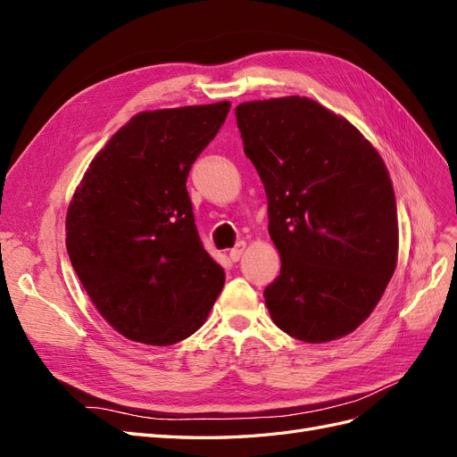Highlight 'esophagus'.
Returning <instances> with one entry per match:
<instances>
[{
    "label": "esophagus",
    "instance_id": "1",
    "mask_svg": "<svg viewBox=\"0 0 457 457\" xmlns=\"http://www.w3.org/2000/svg\"><path fill=\"white\" fill-rule=\"evenodd\" d=\"M244 250H245V244H244V242H238L237 245H234V247H232V250H230V253H228L230 261H234V262H237V261H240V257H242Z\"/></svg>",
    "mask_w": 457,
    "mask_h": 457
}]
</instances>
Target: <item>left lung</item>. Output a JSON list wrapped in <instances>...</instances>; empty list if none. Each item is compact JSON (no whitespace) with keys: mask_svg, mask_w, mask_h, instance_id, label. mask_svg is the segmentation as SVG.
<instances>
[{"mask_svg":"<svg viewBox=\"0 0 457 457\" xmlns=\"http://www.w3.org/2000/svg\"><path fill=\"white\" fill-rule=\"evenodd\" d=\"M237 123L282 259L262 294L274 324L307 343L351 334L396 267V200L381 156L307 96L238 104Z\"/></svg>","mask_w":457,"mask_h":457,"instance_id":"left-lung-1","label":"left lung"}]
</instances>
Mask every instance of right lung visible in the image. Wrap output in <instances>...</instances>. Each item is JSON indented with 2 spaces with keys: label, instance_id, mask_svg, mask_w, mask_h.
<instances>
[{
  "label": "right lung",
  "instance_id": "1",
  "mask_svg": "<svg viewBox=\"0 0 457 457\" xmlns=\"http://www.w3.org/2000/svg\"><path fill=\"white\" fill-rule=\"evenodd\" d=\"M230 103L141 112L95 156L68 207L66 250L104 320L173 345L204 324L225 270L200 242L187 179Z\"/></svg>",
  "mask_w": 457,
  "mask_h": 457
}]
</instances>
